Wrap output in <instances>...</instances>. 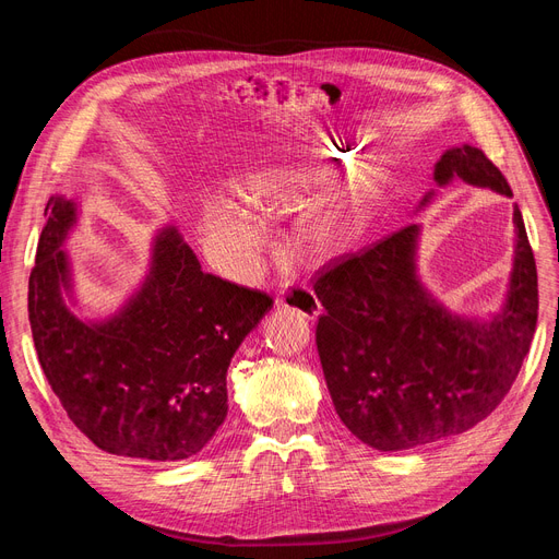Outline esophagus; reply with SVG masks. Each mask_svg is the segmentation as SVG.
<instances>
[{"label":"esophagus","instance_id":"1","mask_svg":"<svg viewBox=\"0 0 559 559\" xmlns=\"http://www.w3.org/2000/svg\"><path fill=\"white\" fill-rule=\"evenodd\" d=\"M280 306L296 310L300 314H306L308 319H314L321 312V302L317 300L314 292L308 284H286L280 292Z\"/></svg>","mask_w":559,"mask_h":559}]
</instances>
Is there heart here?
Segmentation results:
<instances>
[{
	"label": "heart",
	"mask_w": 559,
	"mask_h": 559,
	"mask_svg": "<svg viewBox=\"0 0 559 559\" xmlns=\"http://www.w3.org/2000/svg\"><path fill=\"white\" fill-rule=\"evenodd\" d=\"M326 183V167H282L251 175L242 183L247 202L235 195H218L212 202L205 216L207 233L228 249L235 261L251 265L267 240L263 216L252 207L267 214H296L306 209L298 222L300 249L312 259L341 257L366 228L373 186L357 181L320 199Z\"/></svg>",
	"instance_id": "obj_1"
}]
</instances>
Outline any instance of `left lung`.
<instances>
[{
  "mask_svg": "<svg viewBox=\"0 0 559 559\" xmlns=\"http://www.w3.org/2000/svg\"><path fill=\"white\" fill-rule=\"evenodd\" d=\"M452 177L513 198L476 146L450 148L436 163L438 183ZM513 224L509 296L489 321L450 314L419 284L415 224L319 270V361L337 417L359 441L382 452L436 443L476 427L509 394L538 317L534 251L518 205Z\"/></svg>",
  "mask_w": 559,
  "mask_h": 559,
  "instance_id": "8db88e82",
  "label": "left lung"
}]
</instances>
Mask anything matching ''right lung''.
Wrapping results in <instances>:
<instances>
[{"label":"right lung","instance_id":"obj_1","mask_svg":"<svg viewBox=\"0 0 559 559\" xmlns=\"http://www.w3.org/2000/svg\"><path fill=\"white\" fill-rule=\"evenodd\" d=\"M44 216L27 310L44 376L67 417L105 452L189 460L224 425L230 359L273 298L202 273L193 249L165 228L142 289L121 312L91 324L62 300L72 282L60 247L76 222L74 202L53 195Z\"/></svg>","mask_w":559,"mask_h":559}]
</instances>
